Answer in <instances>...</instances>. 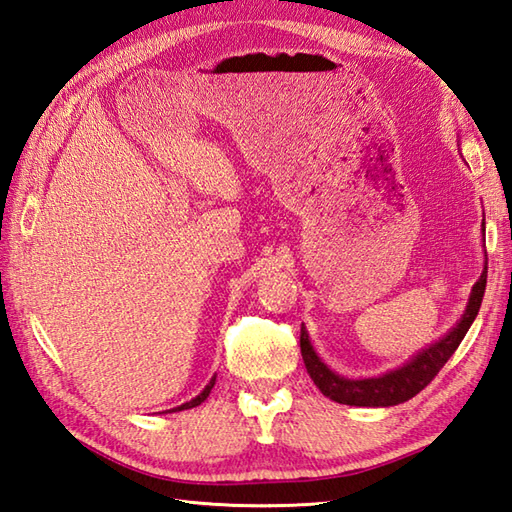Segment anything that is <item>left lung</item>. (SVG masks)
Here are the masks:
<instances>
[{"mask_svg":"<svg viewBox=\"0 0 512 512\" xmlns=\"http://www.w3.org/2000/svg\"><path fill=\"white\" fill-rule=\"evenodd\" d=\"M482 247H484V221H482ZM484 256H486V249H484ZM484 289H486V258H484L482 276L473 285L467 309L462 311L460 320L453 324L445 335L438 337L434 344L420 348L416 355H412L403 363V366L377 374V377L348 379L344 374L331 370V366H326L324 359L317 355V350L311 344L309 331H306V326L302 324L300 350H302L306 372L311 374V379L317 388H320V392L335 403H344L352 407H392V405L410 401L412 396H416L425 388V385L431 383V379L436 377L440 368L445 366L449 357L460 346L473 320L478 317L482 298H484Z\"/></svg>","mask_w":512,"mask_h":512,"instance_id":"8db88e82","label":"left lung"}]
</instances>
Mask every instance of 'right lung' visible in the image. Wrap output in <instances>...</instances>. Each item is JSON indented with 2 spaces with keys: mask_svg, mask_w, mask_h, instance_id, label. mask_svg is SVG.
I'll list each match as a JSON object with an SVG mask.
<instances>
[{
  "mask_svg": "<svg viewBox=\"0 0 512 512\" xmlns=\"http://www.w3.org/2000/svg\"><path fill=\"white\" fill-rule=\"evenodd\" d=\"M214 381H217V374H214V377L210 379V383L206 385V388H203L197 396H195V399H190L188 403H181V405H177V407H173V410H170V412H181V410H190V407H197V405H201L203 401H206L208 399V396H210V392H212V388H214Z\"/></svg>",
  "mask_w": 512,
  "mask_h": 512,
  "instance_id": "1",
  "label": "right lung"
}]
</instances>
